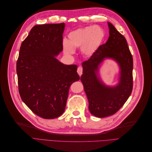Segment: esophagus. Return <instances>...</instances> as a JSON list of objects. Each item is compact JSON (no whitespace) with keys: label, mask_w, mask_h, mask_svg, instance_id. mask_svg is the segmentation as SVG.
I'll use <instances>...</instances> for the list:
<instances>
[{"label":"esophagus","mask_w":152,"mask_h":152,"mask_svg":"<svg viewBox=\"0 0 152 152\" xmlns=\"http://www.w3.org/2000/svg\"><path fill=\"white\" fill-rule=\"evenodd\" d=\"M77 73H78V74L79 75V76H81V75L82 74V67H81V66L78 67Z\"/></svg>","instance_id":"obj_1"}]
</instances>
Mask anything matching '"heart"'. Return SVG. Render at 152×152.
<instances>
[{
	"instance_id": "b5f03b06",
	"label": "heart",
	"mask_w": 152,
	"mask_h": 152,
	"mask_svg": "<svg viewBox=\"0 0 152 152\" xmlns=\"http://www.w3.org/2000/svg\"><path fill=\"white\" fill-rule=\"evenodd\" d=\"M68 41H63V52L67 56L75 53L74 48H81L86 56H92L102 46L105 38L104 30L98 26H87L70 31Z\"/></svg>"
}]
</instances>
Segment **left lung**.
I'll return each instance as SVG.
<instances>
[{"label":"left lung","mask_w":152,"mask_h":152,"mask_svg":"<svg viewBox=\"0 0 152 152\" xmlns=\"http://www.w3.org/2000/svg\"><path fill=\"white\" fill-rule=\"evenodd\" d=\"M109 37L89 59L82 63L80 80L89 102L90 113L98 118L112 115L129 97L132 90V56L126 39L108 22ZM106 59L117 64L119 77L115 85H107L100 76L99 69Z\"/></svg>","instance_id":"left-lung-1"}]
</instances>
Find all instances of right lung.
Masks as SVG:
<instances>
[{"label": "right lung", "mask_w": 152, "mask_h": 152, "mask_svg": "<svg viewBox=\"0 0 152 152\" xmlns=\"http://www.w3.org/2000/svg\"><path fill=\"white\" fill-rule=\"evenodd\" d=\"M65 23L35 25L21 43L16 64L18 87L25 104L45 119L65 111L71 84L79 80L75 65H65L56 57L63 50Z\"/></svg>", "instance_id": "right-lung-1"}]
</instances>
